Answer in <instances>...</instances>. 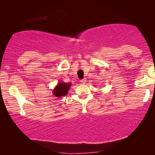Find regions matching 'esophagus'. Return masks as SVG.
<instances>
[{
    "label": "esophagus",
    "instance_id": "obj_1",
    "mask_svg": "<svg viewBox=\"0 0 155 155\" xmlns=\"http://www.w3.org/2000/svg\"><path fill=\"white\" fill-rule=\"evenodd\" d=\"M86 81H87V80H86L85 78H84V79H82V80H80V82H81L82 84H85L86 83Z\"/></svg>",
    "mask_w": 155,
    "mask_h": 155
}]
</instances>
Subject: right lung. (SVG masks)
<instances>
[{
  "mask_svg": "<svg viewBox=\"0 0 155 155\" xmlns=\"http://www.w3.org/2000/svg\"><path fill=\"white\" fill-rule=\"evenodd\" d=\"M71 83H66L63 82H58L57 85L53 90V94L56 97H61L65 96L68 92L69 89L71 88Z\"/></svg>",
  "mask_w": 155,
  "mask_h": 155,
  "instance_id": "obj_1",
  "label": "right lung"
}]
</instances>
